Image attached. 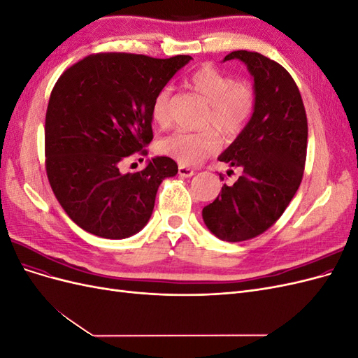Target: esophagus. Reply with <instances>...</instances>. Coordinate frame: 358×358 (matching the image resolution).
I'll use <instances>...</instances> for the list:
<instances>
[{"mask_svg": "<svg viewBox=\"0 0 358 358\" xmlns=\"http://www.w3.org/2000/svg\"><path fill=\"white\" fill-rule=\"evenodd\" d=\"M178 171H179V176H180V178H191V176L194 175V173H196L192 169L185 167V166H179Z\"/></svg>", "mask_w": 358, "mask_h": 358, "instance_id": "34e87169", "label": "esophagus"}]
</instances>
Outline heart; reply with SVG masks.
I'll use <instances>...</instances> for the list:
<instances>
[{
  "instance_id": "1",
  "label": "heart",
  "mask_w": 358,
  "mask_h": 358,
  "mask_svg": "<svg viewBox=\"0 0 358 358\" xmlns=\"http://www.w3.org/2000/svg\"><path fill=\"white\" fill-rule=\"evenodd\" d=\"M189 88L208 101L203 127H215L222 137L233 138L239 134L252 117L255 110V91L246 80L231 79L230 76L212 66L194 70L187 79ZM171 88H162L152 103V119L166 127L171 119ZM221 142L215 130L187 131L178 129L161 140V152L178 161L182 166H197L206 158L216 154Z\"/></svg>"
}]
</instances>
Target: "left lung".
I'll use <instances>...</instances> for the list:
<instances>
[{
	"mask_svg": "<svg viewBox=\"0 0 358 358\" xmlns=\"http://www.w3.org/2000/svg\"><path fill=\"white\" fill-rule=\"evenodd\" d=\"M230 59L245 62L254 78L255 110L218 158L241 167L242 176L204 206L203 221L218 239L243 242L268 230L297 192L305 171L308 119L297 85L280 64L248 50L224 58Z\"/></svg>",
	"mask_w": 358,
	"mask_h": 358,
	"instance_id": "obj_1",
	"label": "left lung"
}]
</instances>
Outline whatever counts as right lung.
I'll list each match as a JSON object with an SVG mask.
<instances>
[{"label":"right lung","mask_w":358,"mask_h":358,"mask_svg":"<svg viewBox=\"0 0 358 358\" xmlns=\"http://www.w3.org/2000/svg\"><path fill=\"white\" fill-rule=\"evenodd\" d=\"M189 59L94 53L59 76L46 112V173L62 209L85 231L125 239L148 224L158 187L178 164L157 157L127 175L119 166L148 154L155 95Z\"/></svg>","instance_id":"obj_1"}]
</instances>
